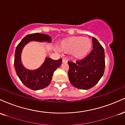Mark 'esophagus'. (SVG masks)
Listing matches in <instances>:
<instances>
[{"label":"esophagus","instance_id":"obj_1","mask_svg":"<svg viewBox=\"0 0 125 125\" xmlns=\"http://www.w3.org/2000/svg\"><path fill=\"white\" fill-rule=\"evenodd\" d=\"M62 62L63 63H67V61L66 59H62Z\"/></svg>","mask_w":125,"mask_h":125}]
</instances>
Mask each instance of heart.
I'll return each mask as SVG.
<instances>
[{
	"mask_svg": "<svg viewBox=\"0 0 125 125\" xmlns=\"http://www.w3.org/2000/svg\"><path fill=\"white\" fill-rule=\"evenodd\" d=\"M93 44L88 38L72 36L63 39L59 42V49L65 53H70L74 59H83L92 49Z\"/></svg>",
	"mask_w": 125,
	"mask_h": 125,
	"instance_id": "b5f03b06",
	"label": "heart"
}]
</instances>
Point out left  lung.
I'll list each match as a JSON object with an SVG mask.
<instances>
[{
	"instance_id": "8db88e82",
	"label": "left lung",
	"mask_w": 125,
	"mask_h": 125,
	"mask_svg": "<svg viewBox=\"0 0 125 125\" xmlns=\"http://www.w3.org/2000/svg\"><path fill=\"white\" fill-rule=\"evenodd\" d=\"M93 50L83 59L68 62V76L71 84L80 89H89L97 83L104 73V51L96 38H92Z\"/></svg>"
}]
</instances>
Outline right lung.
<instances>
[{
	"label": "right lung",
	"instance_id": "obj_1",
	"mask_svg": "<svg viewBox=\"0 0 125 125\" xmlns=\"http://www.w3.org/2000/svg\"><path fill=\"white\" fill-rule=\"evenodd\" d=\"M31 41L51 42V37L42 33H33L26 35L16 48L14 65L16 72L21 82L31 89L37 90L47 87L51 83L53 72L62 63V59L54 61L46 58L39 68L33 71L28 70L23 66L21 61V53L24 46Z\"/></svg>",
	"mask_w": 125,
	"mask_h": 125
}]
</instances>
